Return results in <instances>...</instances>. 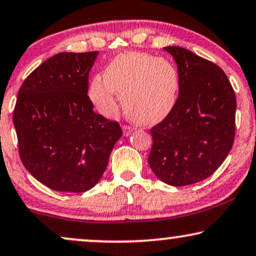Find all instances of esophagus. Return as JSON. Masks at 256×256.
<instances>
[{
    "instance_id": "34e87169",
    "label": "esophagus",
    "mask_w": 256,
    "mask_h": 256,
    "mask_svg": "<svg viewBox=\"0 0 256 256\" xmlns=\"http://www.w3.org/2000/svg\"><path fill=\"white\" fill-rule=\"evenodd\" d=\"M122 132H124V136H130L132 132V126L122 125Z\"/></svg>"
}]
</instances>
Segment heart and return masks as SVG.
I'll use <instances>...</instances> for the list:
<instances>
[{
  "label": "heart",
  "instance_id": "heart-1",
  "mask_svg": "<svg viewBox=\"0 0 256 256\" xmlns=\"http://www.w3.org/2000/svg\"><path fill=\"white\" fill-rule=\"evenodd\" d=\"M179 76L168 60L144 52L119 54L108 63L104 77H96L88 96L106 117L118 112V94L126 114L140 124L162 120L174 106Z\"/></svg>",
  "mask_w": 256,
  "mask_h": 256
}]
</instances>
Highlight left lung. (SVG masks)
<instances>
[{
	"label": "left lung",
	"instance_id": "8db88e82",
	"mask_svg": "<svg viewBox=\"0 0 256 256\" xmlns=\"http://www.w3.org/2000/svg\"><path fill=\"white\" fill-rule=\"evenodd\" d=\"M164 49L178 68L179 96L171 112L150 130L148 165L165 184L192 185L212 176L230 153L236 98L216 64L180 46Z\"/></svg>",
	"mask_w": 256,
	"mask_h": 256
}]
</instances>
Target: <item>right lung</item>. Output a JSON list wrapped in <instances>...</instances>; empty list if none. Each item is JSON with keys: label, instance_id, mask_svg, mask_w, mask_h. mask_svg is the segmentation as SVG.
<instances>
[{"label": "right lung", "instance_id": "1", "mask_svg": "<svg viewBox=\"0 0 256 256\" xmlns=\"http://www.w3.org/2000/svg\"><path fill=\"white\" fill-rule=\"evenodd\" d=\"M98 51L60 52L18 90L12 120L18 153L34 178L58 192L82 193L100 182L122 131L94 111L88 72Z\"/></svg>", "mask_w": 256, "mask_h": 256}]
</instances>
